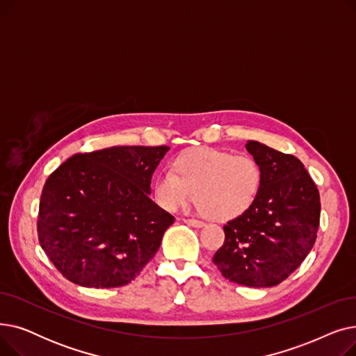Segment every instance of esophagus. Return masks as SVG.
I'll use <instances>...</instances> for the list:
<instances>
[{"label": "esophagus", "instance_id": "34e87169", "mask_svg": "<svg viewBox=\"0 0 356 356\" xmlns=\"http://www.w3.org/2000/svg\"><path fill=\"white\" fill-rule=\"evenodd\" d=\"M184 223H188V225L195 227V228H202V227H204V222L197 220V219H184Z\"/></svg>", "mask_w": 356, "mask_h": 356}]
</instances>
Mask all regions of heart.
<instances>
[{
    "instance_id": "1",
    "label": "heart",
    "mask_w": 356,
    "mask_h": 356,
    "mask_svg": "<svg viewBox=\"0 0 356 356\" xmlns=\"http://www.w3.org/2000/svg\"><path fill=\"white\" fill-rule=\"evenodd\" d=\"M261 183L263 172L255 159L202 147L177 157L173 172L156 179L154 197L163 209L176 212L197 196L209 216L229 220L250 211Z\"/></svg>"
}]
</instances>
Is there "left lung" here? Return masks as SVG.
<instances>
[{"label":"left lung","instance_id":"1","mask_svg":"<svg viewBox=\"0 0 356 356\" xmlns=\"http://www.w3.org/2000/svg\"><path fill=\"white\" fill-rule=\"evenodd\" d=\"M263 183L244 215L229 220L225 242L213 264L232 283L273 287L300 266L314 245L321 220V196L303 163L291 154L248 140Z\"/></svg>","mask_w":356,"mask_h":356}]
</instances>
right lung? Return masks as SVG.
I'll use <instances>...</instances> for the list:
<instances>
[{
    "mask_svg": "<svg viewBox=\"0 0 356 356\" xmlns=\"http://www.w3.org/2000/svg\"><path fill=\"white\" fill-rule=\"evenodd\" d=\"M167 145L74 154L49 176L37 232L49 259L82 287L125 286L159 251L175 218L149 199Z\"/></svg>",
    "mask_w": 356,
    "mask_h": 356,
    "instance_id": "add662e5",
    "label": "right lung"
}]
</instances>
